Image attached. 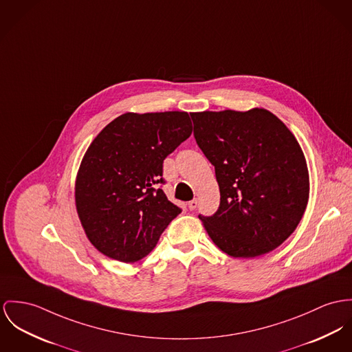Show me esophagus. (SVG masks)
Wrapping results in <instances>:
<instances>
[{
	"label": "esophagus",
	"mask_w": 352,
	"mask_h": 352,
	"mask_svg": "<svg viewBox=\"0 0 352 352\" xmlns=\"http://www.w3.org/2000/svg\"><path fill=\"white\" fill-rule=\"evenodd\" d=\"M197 206H198V201L197 199H192V201H190L189 204H188V208H189L190 210H194Z\"/></svg>",
	"instance_id": "esophagus-1"
}]
</instances>
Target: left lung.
<instances>
[{"mask_svg":"<svg viewBox=\"0 0 352 352\" xmlns=\"http://www.w3.org/2000/svg\"><path fill=\"white\" fill-rule=\"evenodd\" d=\"M194 138L216 168L219 208L199 219L226 254L270 253L298 228L309 198V173L291 130L271 111L190 113Z\"/></svg>","mask_w":352,"mask_h":352,"instance_id":"1","label":"left lung"}]
</instances>
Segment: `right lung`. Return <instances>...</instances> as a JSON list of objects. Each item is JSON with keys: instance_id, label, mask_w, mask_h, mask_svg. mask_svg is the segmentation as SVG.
Instances as JSON below:
<instances>
[{"instance_id": "obj_1", "label": "right lung", "mask_w": 352, "mask_h": 352, "mask_svg": "<svg viewBox=\"0 0 352 352\" xmlns=\"http://www.w3.org/2000/svg\"><path fill=\"white\" fill-rule=\"evenodd\" d=\"M192 131L185 111L126 112L96 135L75 181V205L89 243L120 263H135L181 213L162 189V164Z\"/></svg>"}]
</instances>
